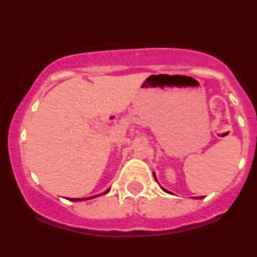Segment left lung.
Here are the masks:
<instances>
[{"label": "left lung", "mask_w": 257, "mask_h": 257, "mask_svg": "<svg viewBox=\"0 0 257 257\" xmlns=\"http://www.w3.org/2000/svg\"><path fill=\"white\" fill-rule=\"evenodd\" d=\"M153 176H154V178H156V175H154V174H153ZM156 181H157V178H156ZM162 189H163L164 191H166V193L171 194V193H170V191H168V190H166V189H164V188H162ZM195 199H201V197H195Z\"/></svg>", "instance_id": "1"}]
</instances>
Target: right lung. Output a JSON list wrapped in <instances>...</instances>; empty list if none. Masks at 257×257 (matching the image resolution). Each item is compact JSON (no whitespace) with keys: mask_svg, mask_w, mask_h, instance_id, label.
<instances>
[{"mask_svg":"<svg viewBox=\"0 0 257 257\" xmlns=\"http://www.w3.org/2000/svg\"><path fill=\"white\" fill-rule=\"evenodd\" d=\"M107 191H109V190H106V191H105V193L104 194H106L107 193ZM97 196H99V195H95V196H89V197H85V199H69L70 201H83V200H89V199H94V197H97Z\"/></svg>","mask_w":257,"mask_h":257,"instance_id":"obj_1","label":"right lung"}]
</instances>
